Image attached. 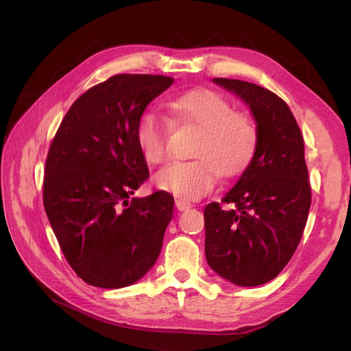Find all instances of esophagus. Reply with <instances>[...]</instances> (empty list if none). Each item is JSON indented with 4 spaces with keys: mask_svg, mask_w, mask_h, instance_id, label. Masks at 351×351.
<instances>
[{
    "mask_svg": "<svg viewBox=\"0 0 351 351\" xmlns=\"http://www.w3.org/2000/svg\"><path fill=\"white\" fill-rule=\"evenodd\" d=\"M175 206H176V209H178V210H180V212H184V210H189L190 207H192V203H189V201L182 199V198H178V199L175 201Z\"/></svg>",
    "mask_w": 351,
    "mask_h": 351,
    "instance_id": "obj_1",
    "label": "esophagus"
}]
</instances>
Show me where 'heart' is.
<instances>
[{
	"label": "heart",
	"mask_w": 351,
	"mask_h": 351,
	"mask_svg": "<svg viewBox=\"0 0 351 351\" xmlns=\"http://www.w3.org/2000/svg\"><path fill=\"white\" fill-rule=\"evenodd\" d=\"M176 122L199 130L192 161H173L154 175L156 186L182 199H198L215 187L218 175L235 176L247 167L258 142L251 117L235 112L234 105L217 91L193 90L169 102ZM170 125L154 111H145L136 123V144L147 162L167 158Z\"/></svg>",
	"instance_id": "heart-1"
}]
</instances>
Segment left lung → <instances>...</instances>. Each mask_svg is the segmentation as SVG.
Listing matches in <instances>:
<instances>
[{
    "label": "left lung",
    "mask_w": 351,
    "mask_h": 351,
    "mask_svg": "<svg viewBox=\"0 0 351 351\" xmlns=\"http://www.w3.org/2000/svg\"><path fill=\"white\" fill-rule=\"evenodd\" d=\"M252 111L258 142L251 164L224 195L204 209L206 260L226 280L257 287L288 265L311 206L304 136L285 100L255 83L213 79Z\"/></svg>",
    "instance_id": "obj_1"
}]
</instances>
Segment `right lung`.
Listing matches in <instances>:
<instances>
[{"mask_svg":"<svg viewBox=\"0 0 351 351\" xmlns=\"http://www.w3.org/2000/svg\"><path fill=\"white\" fill-rule=\"evenodd\" d=\"M171 77L117 74L71 105L46 158L43 204L64 258L82 280L117 289L158 260L173 197L132 198L148 178L136 123Z\"/></svg>","mask_w":351,"mask_h":351,"instance_id":"1","label":"right lung"}]
</instances>
